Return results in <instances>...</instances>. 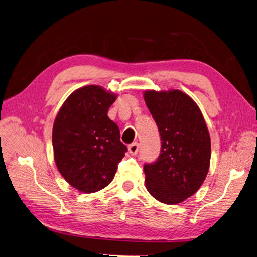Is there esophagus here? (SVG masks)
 Listing matches in <instances>:
<instances>
[{
	"label": "esophagus",
	"instance_id": "34e87169",
	"mask_svg": "<svg viewBox=\"0 0 257 257\" xmlns=\"http://www.w3.org/2000/svg\"><path fill=\"white\" fill-rule=\"evenodd\" d=\"M139 150V145L137 143H134L128 146V152L131 155H136Z\"/></svg>",
	"mask_w": 257,
	"mask_h": 257
}]
</instances>
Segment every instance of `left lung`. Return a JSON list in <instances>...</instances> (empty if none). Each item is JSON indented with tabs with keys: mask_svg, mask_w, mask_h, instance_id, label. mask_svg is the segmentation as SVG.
<instances>
[{
	"mask_svg": "<svg viewBox=\"0 0 257 257\" xmlns=\"http://www.w3.org/2000/svg\"><path fill=\"white\" fill-rule=\"evenodd\" d=\"M144 98L162 141L157 162L144 166L146 188L163 204H180L197 192L208 174V127L197 104L181 91L148 90Z\"/></svg>",
	"mask_w": 257,
	"mask_h": 257,
	"instance_id": "left-lung-1",
	"label": "left lung"
}]
</instances>
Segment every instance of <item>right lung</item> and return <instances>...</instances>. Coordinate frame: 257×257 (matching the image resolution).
Segmentation results:
<instances>
[{
    "label": "right lung",
    "instance_id": "add662e5",
    "mask_svg": "<svg viewBox=\"0 0 257 257\" xmlns=\"http://www.w3.org/2000/svg\"><path fill=\"white\" fill-rule=\"evenodd\" d=\"M115 99L99 85H85L66 98L54 120V162L80 192L94 193L109 184L127 151L118 125L107 115Z\"/></svg>",
    "mask_w": 257,
    "mask_h": 257
}]
</instances>
